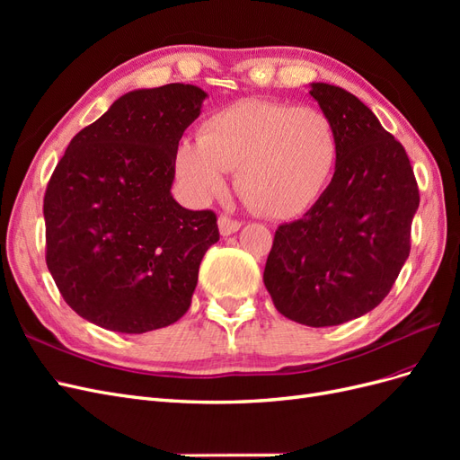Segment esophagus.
Segmentation results:
<instances>
[{
	"label": "esophagus",
	"instance_id": "34e87169",
	"mask_svg": "<svg viewBox=\"0 0 460 460\" xmlns=\"http://www.w3.org/2000/svg\"><path fill=\"white\" fill-rule=\"evenodd\" d=\"M218 228H220V234L222 235H230L234 232H238L242 228V222L235 220L228 215H220L218 217Z\"/></svg>",
	"mask_w": 460,
	"mask_h": 460
}]
</instances>
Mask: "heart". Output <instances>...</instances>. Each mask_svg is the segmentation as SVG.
<instances>
[{
  "instance_id": "heart-1",
  "label": "heart",
  "mask_w": 460,
  "mask_h": 460,
  "mask_svg": "<svg viewBox=\"0 0 460 460\" xmlns=\"http://www.w3.org/2000/svg\"><path fill=\"white\" fill-rule=\"evenodd\" d=\"M336 163L338 134L324 111L243 100L180 144L176 174L193 199L207 201L235 169V190L255 213L291 218L323 196Z\"/></svg>"
}]
</instances>
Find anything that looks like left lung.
<instances>
[{
  "label": "left lung",
  "instance_id": "8db88e82",
  "mask_svg": "<svg viewBox=\"0 0 460 460\" xmlns=\"http://www.w3.org/2000/svg\"><path fill=\"white\" fill-rule=\"evenodd\" d=\"M311 95L338 134L336 172L303 218L278 226L262 280L299 324L338 326L384 301L411 253L420 193L407 151L343 88Z\"/></svg>",
  "mask_w": 460,
  "mask_h": 460
}]
</instances>
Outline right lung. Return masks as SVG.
Listing matches in <instances>:
<instances>
[{"label":"right lung","mask_w":460,"mask_h":460,"mask_svg":"<svg viewBox=\"0 0 460 460\" xmlns=\"http://www.w3.org/2000/svg\"><path fill=\"white\" fill-rule=\"evenodd\" d=\"M207 93L166 84L124 93L82 128L44 196L46 262L65 303L102 328L144 333L191 305L213 211L171 196L178 142Z\"/></svg>","instance_id":"add662e5"}]
</instances>
